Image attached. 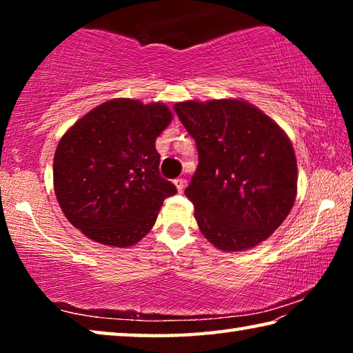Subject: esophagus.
<instances>
[{
    "label": "esophagus",
    "mask_w": 353,
    "mask_h": 353,
    "mask_svg": "<svg viewBox=\"0 0 353 353\" xmlns=\"http://www.w3.org/2000/svg\"><path fill=\"white\" fill-rule=\"evenodd\" d=\"M174 183H176V188H177V191H179V193H182V191H183V188H185V181H183V179H182V177H179V179H176V181H174Z\"/></svg>",
    "instance_id": "1"
}]
</instances>
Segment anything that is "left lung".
Wrapping results in <instances>:
<instances>
[{
    "instance_id": "1",
    "label": "left lung",
    "mask_w": 353,
    "mask_h": 353,
    "mask_svg": "<svg viewBox=\"0 0 353 353\" xmlns=\"http://www.w3.org/2000/svg\"><path fill=\"white\" fill-rule=\"evenodd\" d=\"M174 110L199 154L185 196L202 235L227 252L255 248L294 205L297 162L288 135L243 99L185 101Z\"/></svg>"
}]
</instances>
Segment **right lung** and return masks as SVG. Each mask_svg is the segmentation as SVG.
<instances>
[{
    "label": "right lung",
    "instance_id": "obj_1",
    "mask_svg": "<svg viewBox=\"0 0 353 353\" xmlns=\"http://www.w3.org/2000/svg\"><path fill=\"white\" fill-rule=\"evenodd\" d=\"M172 112L163 103L117 98L94 107L59 141L54 191L67 219L90 240L129 248L155 224L174 183L159 172L155 139Z\"/></svg>",
    "mask_w": 353,
    "mask_h": 353
}]
</instances>
